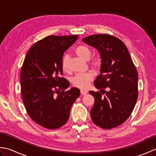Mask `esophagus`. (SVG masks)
<instances>
[{
	"label": "esophagus",
	"mask_w": 156,
	"mask_h": 156,
	"mask_svg": "<svg viewBox=\"0 0 156 156\" xmlns=\"http://www.w3.org/2000/svg\"><path fill=\"white\" fill-rule=\"evenodd\" d=\"M87 93H88L87 91L83 90H80V94H81L82 95H86Z\"/></svg>",
	"instance_id": "obj_1"
}]
</instances>
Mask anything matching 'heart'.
<instances>
[{
  "label": "heart",
  "instance_id": "heart-1",
  "mask_svg": "<svg viewBox=\"0 0 156 156\" xmlns=\"http://www.w3.org/2000/svg\"><path fill=\"white\" fill-rule=\"evenodd\" d=\"M75 53L79 57L84 60H88L92 55L91 49L86 45H80L75 49ZM69 57L68 55H65L62 61V67L64 72H69ZM102 64V57L100 55H94L89 61V64L94 70H98ZM94 73L89 71L82 74H78L72 79V84L74 87L80 89H87L88 88L90 82L94 79Z\"/></svg>",
  "mask_w": 156,
  "mask_h": 156
}]
</instances>
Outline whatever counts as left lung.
<instances>
[{
    "instance_id": "8db88e82",
    "label": "left lung",
    "mask_w": 156,
    "mask_h": 156,
    "mask_svg": "<svg viewBox=\"0 0 156 156\" xmlns=\"http://www.w3.org/2000/svg\"><path fill=\"white\" fill-rule=\"evenodd\" d=\"M82 41L97 49L102 59L101 74L94 81L100 91L89 92L94 98L92 121L102 129L117 127L129 117L136 104L137 69L124 43L115 36L92 35Z\"/></svg>"
}]
</instances>
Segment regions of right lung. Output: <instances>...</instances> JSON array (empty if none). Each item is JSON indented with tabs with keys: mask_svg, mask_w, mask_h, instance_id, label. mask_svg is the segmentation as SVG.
I'll use <instances>...</instances> for the list:
<instances>
[{
	"mask_svg": "<svg viewBox=\"0 0 156 156\" xmlns=\"http://www.w3.org/2000/svg\"><path fill=\"white\" fill-rule=\"evenodd\" d=\"M78 35H49L29 49L21 69L23 103L33 121L48 129L61 127L68 121L72 105L80 90H66L69 82L64 77L62 58Z\"/></svg>",
	"mask_w": 156,
	"mask_h": 156,
	"instance_id": "obj_1",
	"label": "right lung"
}]
</instances>
